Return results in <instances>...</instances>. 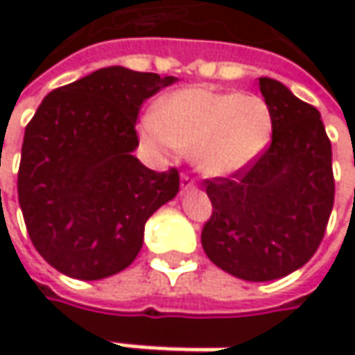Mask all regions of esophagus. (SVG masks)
<instances>
[{
  "instance_id": "esophagus-1",
  "label": "esophagus",
  "mask_w": 355,
  "mask_h": 355,
  "mask_svg": "<svg viewBox=\"0 0 355 355\" xmlns=\"http://www.w3.org/2000/svg\"><path fill=\"white\" fill-rule=\"evenodd\" d=\"M180 187L187 191V189H195V178L189 177V175H182L180 177Z\"/></svg>"
}]
</instances>
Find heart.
I'll return each mask as SVG.
<instances>
[{
	"instance_id": "heart-1",
	"label": "heart",
	"mask_w": 355,
	"mask_h": 355,
	"mask_svg": "<svg viewBox=\"0 0 355 355\" xmlns=\"http://www.w3.org/2000/svg\"><path fill=\"white\" fill-rule=\"evenodd\" d=\"M158 154L193 152L195 166L226 177L250 164L271 135V110L261 96L214 88H184L164 98L141 123Z\"/></svg>"
}]
</instances>
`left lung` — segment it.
Returning a JSON list of instances; mask_svg holds the SVG:
<instances>
[{
    "mask_svg": "<svg viewBox=\"0 0 355 355\" xmlns=\"http://www.w3.org/2000/svg\"><path fill=\"white\" fill-rule=\"evenodd\" d=\"M271 144L230 177L205 180L211 218L201 245L211 263L247 282L300 269L319 248L335 199L331 141L320 112L284 84L259 78Z\"/></svg>",
    "mask_w": 355,
    "mask_h": 355,
    "instance_id": "obj_1",
    "label": "left lung"
}]
</instances>
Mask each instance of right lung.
Instances as JSON below:
<instances>
[{
  "label": "right lung",
  "instance_id": "add662e5",
  "mask_svg": "<svg viewBox=\"0 0 355 355\" xmlns=\"http://www.w3.org/2000/svg\"><path fill=\"white\" fill-rule=\"evenodd\" d=\"M173 76L103 67L44 96L26 125L18 201L40 257L76 279L129 267L148 218L178 193V171L146 168L133 150L141 105Z\"/></svg>",
  "mask_w": 355,
  "mask_h": 355
}]
</instances>
